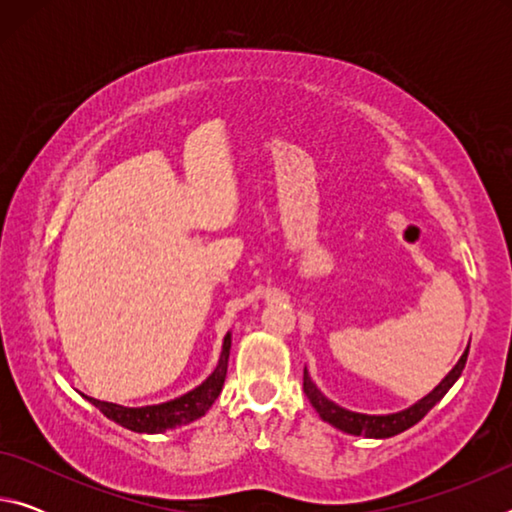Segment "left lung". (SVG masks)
<instances>
[{"mask_svg":"<svg viewBox=\"0 0 512 512\" xmlns=\"http://www.w3.org/2000/svg\"><path fill=\"white\" fill-rule=\"evenodd\" d=\"M467 352H470V345H467L465 352L461 354V359L456 361V366L447 372V375L440 379V384L433 388L431 393H427L415 404H411L409 409H402L397 413H384V415H368V413H357L350 409H343L336 402L329 400L320 388L314 384L309 370L305 368V375H302V388H305L307 400L311 406L318 411L323 422L332 424L334 429H339L343 433H350V436H363V438H391L402 433L406 429H411L413 424H418L424 415H427L433 406H436L443 397L447 395L449 388L456 384V379L461 377V372L465 368L467 361Z\"/></svg>","mask_w":512,"mask_h":512,"instance_id":"8db88e82","label":"left lung"}]
</instances>
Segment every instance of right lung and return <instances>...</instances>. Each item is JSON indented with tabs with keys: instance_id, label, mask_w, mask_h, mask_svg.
Listing matches in <instances>:
<instances>
[{
	"instance_id": "1",
	"label": "right lung",
	"mask_w": 512,
	"mask_h": 512,
	"mask_svg": "<svg viewBox=\"0 0 512 512\" xmlns=\"http://www.w3.org/2000/svg\"><path fill=\"white\" fill-rule=\"evenodd\" d=\"M230 345H232V332L223 336V348L221 357L212 375L207 377L203 384H198L192 391L173 397L169 402L149 404V406H121L115 402H103L97 397L83 395L92 406L106 415L108 420L117 422L119 427L131 429L135 433H164L167 429L183 427V424L194 422L210 411L216 397L223 391L225 372H228V359H230Z\"/></svg>"
}]
</instances>
